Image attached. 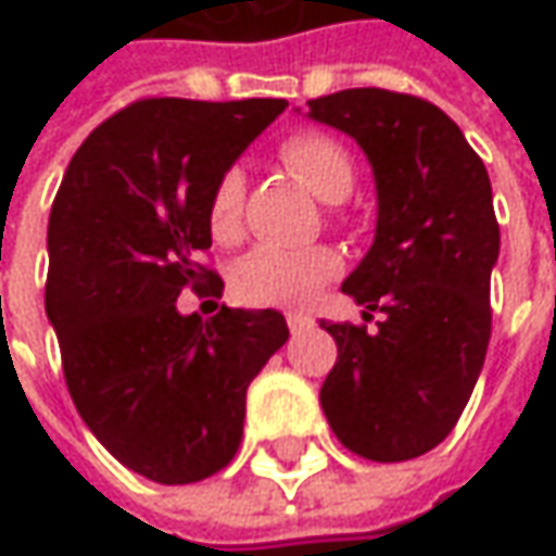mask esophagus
<instances>
[{
  "mask_svg": "<svg viewBox=\"0 0 556 556\" xmlns=\"http://www.w3.org/2000/svg\"><path fill=\"white\" fill-rule=\"evenodd\" d=\"M312 325V318L306 315V312H288V328L293 333H300V331H306Z\"/></svg>",
  "mask_w": 556,
  "mask_h": 556,
  "instance_id": "esophagus-1",
  "label": "esophagus"
}]
</instances>
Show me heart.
<instances>
[{
  "instance_id": "heart-1",
  "label": "heart",
  "mask_w": 556,
  "mask_h": 556,
  "mask_svg": "<svg viewBox=\"0 0 556 556\" xmlns=\"http://www.w3.org/2000/svg\"><path fill=\"white\" fill-rule=\"evenodd\" d=\"M281 161L288 163L321 201H343L355 179L350 151L325 132H293L281 141ZM244 176L225 169L210 194V231L216 241H235L241 231ZM340 253L325 244L275 247L260 244L235 266V293L253 306H296L312 300L340 271Z\"/></svg>"
}]
</instances>
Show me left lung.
Here are the masks:
<instances>
[{
  "label": "left lung",
  "mask_w": 556,
  "mask_h": 556,
  "mask_svg": "<svg viewBox=\"0 0 556 556\" xmlns=\"http://www.w3.org/2000/svg\"><path fill=\"white\" fill-rule=\"evenodd\" d=\"M306 117L346 132L371 163L374 244L343 293L383 312L377 331L321 321L337 362L321 408L337 439L368 460H408L458 424L485 362L489 281L502 235L489 173L437 104L387 89H343Z\"/></svg>",
  "instance_id": "1"
}]
</instances>
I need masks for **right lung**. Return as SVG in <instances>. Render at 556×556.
I'll return each mask as SVG.
<instances>
[{
  "label": "right lung",
  "instance_id": "add662e5",
  "mask_svg": "<svg viewBox=\"0 0 556 556\" xmlns=\"http://www.w3.org/2000/svg\"><path fill=\"white\" fill-rule=\"evenodd\" d=\"M285 98H144L79 144L49 216L52 321L64 380L96 439L163 485L213 477L244 433L247 387L288 343L275 309L182 315V288H223L210 194ZM223 293V290H219Z\"/></svg>",
  "mask_w": 556,
  "mask_h": 556
}]
</instances>
